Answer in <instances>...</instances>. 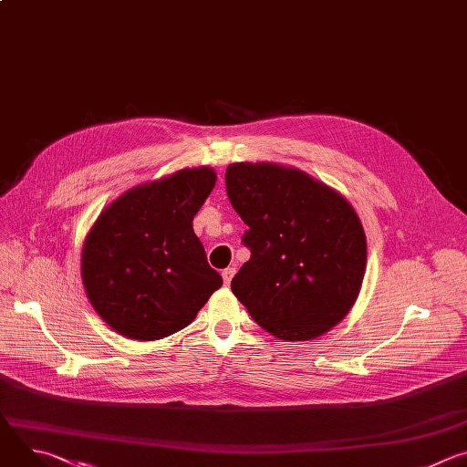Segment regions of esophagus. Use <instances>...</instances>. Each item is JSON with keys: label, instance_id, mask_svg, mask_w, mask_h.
I'll list each match as a JSON object with an SVG mask.
<instances>
[{"label": "esophagus", "instance_id": "34e87169", "mask_svg": "<svg viewBox=\"0 0 467 467\" xmlns=\"http://www.w3.org/2000/svg\"><path fill=\"white\" fill-rule=\"evenodd\" d=\"M234 274H236V268L234 265H229V268H225L223 272H222V277H223V283L229 286L231 285V281H233V277H234Z\"/></svg>", "mask_w": 467, "mask_h": 467}]
</instances>
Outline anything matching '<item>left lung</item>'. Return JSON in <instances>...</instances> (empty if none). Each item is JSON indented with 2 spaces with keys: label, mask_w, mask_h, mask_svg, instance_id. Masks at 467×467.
Instances as JSON below:
<instances>
[{
  "label": "left lung",
  "mask_w": 467,
  "mask_h": 467,
  "mask_svg": "<svg viewBox=\"0 0 467 467\" xmlns=\"http://www.w3.org/2000/svg\"><path fill=\"white\" fill-rule=\"evenodd\" d=\"M225 184L251 251L233 294L281 340L323 337L349 314L366 274V234L353 205L308 173L274 162L229 164Z\"/></svg>",
  "instance_id": "left-lung-1"
}]
</instances>
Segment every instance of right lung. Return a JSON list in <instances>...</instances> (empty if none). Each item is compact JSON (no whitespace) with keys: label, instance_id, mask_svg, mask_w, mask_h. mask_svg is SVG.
<instances>
[{"label":"right lung","instance_id":"add662e5","mask_svg":"<svg viewBox=\"0 0 467 467\" xmlns=\"http://www.w3.org/2000/svg\"><path fill=\"white\" fill-rule=\"evenodd\" d=\"M216 184L209 166L129 188L98 216L81 253L88 301L118 335L161 340L222 286L192 222Z\"/></svg>","mask_w":467,"mask_h":467}]
</instances>
